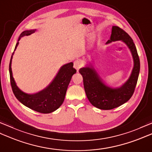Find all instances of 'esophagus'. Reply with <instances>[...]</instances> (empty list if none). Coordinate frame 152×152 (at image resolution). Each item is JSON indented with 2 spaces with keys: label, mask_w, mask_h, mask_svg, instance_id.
I'll return each mask as SVG.
<instances>
[{
  "label": "esophagus",
  "mask_w": 152,
  "mask_h": 152,
  "mask_svg": "<svg viewBox=\"0 0 152 152\" xmlns=\"http://www.w3.org/2000/svg\"><path fill=\"white\" fill-rule=\"evenodd\" d=\"M82 66H83V63L81 61L78 60V59L74 61V67L75 68V69L77 70H78L80 69V68H82Z\"/></svg>",
  "instance_id": "34e87169"
}]
</instances>
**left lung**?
I'll use <instances>...</instances> for the list:
<instances>
[{
    "mask_svg": "<svg viewBox=\"0 0 152 152\" xmlns=\"http://www.w3.org/2000/svg\"><path fill=\"white\" fill-rule=\"evenodd\" d=\"M118 40H122L129 48L134 61L129 78L121 87L112 88L106 86L92 65L79 70L83 77L87 97L92 105L101 110H111L127 102L133 95L139 75L140 59L133 39L122 28L113 26L110 39L106 44Z\"/></svg>",
    "mask_w": 152,
    "mask_h": 152,
    "instance_id": "8db88e82",
    "label": "left lung"
}]
</instances>
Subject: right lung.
I'll list each match as a JSON object with an SVG mask.
<instances>
[{"instance_id":"add662e5","label":"right lung","mask_w":152,"mask_h":152,"mask_svg":"<svg viewBox=\"0 0 152 152\" xmlns=\"http://www.w3.org/2000/svg\"><path fill=\"white\" fill-rule=\"evenodd\" d=\"M34 32L35 30L23 31L19 36L18 42L21 37L28 36ZM18 42L15 45L14 51L18 46ZM12 56L9 64L10 77L13 93L18 101L27 107L42 114L53 112L59 108L64 101L72 76L76 72V69L73 68V63H67L61 66L52 82L42 91L35 94H27L18 88L13 78L11 67Z\"/></svg>"}]
</instances>
